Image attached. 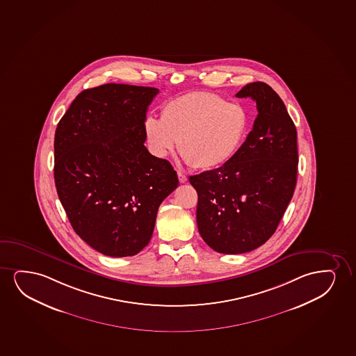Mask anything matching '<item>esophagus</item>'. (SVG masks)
Segmentation results:
<instances>
[{
    "instance_id": "34e87169",
    "label": "esophagus",
    "mask_w": 356,
    "mask_h": 356,
    "mask_svg": "<svg viewBox=\"0 0 356 356\" xmlns=\"http://www.w3.org/2000/svg\"><path fill=\"white\" fill-rule=\"evenodd\" d=\"M177 176H179L180 184H185L186 181H187V177H186V175H184L181 171H177Z\"/></svg>"
}]
</instances>
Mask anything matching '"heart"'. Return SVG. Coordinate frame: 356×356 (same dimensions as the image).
<instances>
[{"mask_svg": "<svg viewBox=\"0 0 356 356\" xmlns=\"http://www.w3.org/2000/svg\"><path fill=\"white\" fill-rule=\"evenodd\" d=\"M250 115L239 102H228L215 92H187L165 102L161 120H143L149 152L164 158L179 141V151L195 169L211 170L236 156L249 133Z\"/></svg>", "mask_w": 356, "mask_h": 356, "instance_id": "b5f03b06", "label": "heart"}]
</instances>
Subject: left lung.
<instances>
[{
  "instance_id": "1",
  "label": "left lung",
  "mask_w": 356,
  "mask_h": 356,
  "mask_svg": "<svg viewBox=\"0 0 356 356\" xmlns=\"http://www.w3.org/2000/svg\"><path fill=\"white\" fill-rule=\"evenodd\" d=\"M251 97L259 115L245 143L225 165L190 176L198 193L197 225L220 254H244L274 234L297 180V131L285 104L268 84L236 92Z\"/></svg>"
}]
</instances>
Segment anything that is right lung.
<instances>
[{
	"label": "right lung",
	"mask_w": 356,
	"mask_h": 356,
	"mask_svg": "<svg viewBox=\"0 0 356 356\" xmlns=\"http://www.w3.org/2000/svg\"><path fill=\"white\" fill-rule=\"evenodd\" d=\"M159 90L108 83L86 89L58 123L56 192L74 231L111 257L139 254L158 208L179 186L166 159L145 147L143 120Z\"/></svg>",
	"instance_id": "obj_1"
}]
</instances>
